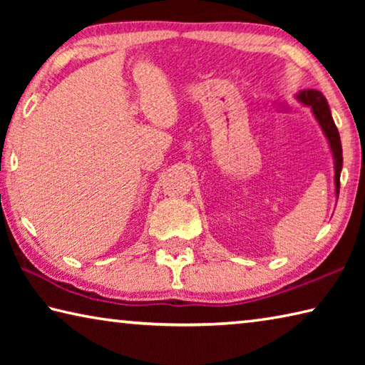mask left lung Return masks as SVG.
<instances>
[{
  "label": "left lung",
  "mask_w": 365,
  "mask_h": 365,
  "mask_svg": "<svg viewBox=\"0 0 365 365\" xmlns=\"http://www.w3.org/2000/svg\"><path fill=\"white\" fill-rule=\"evenodd\" d=\"M298 101L309 106L312 110L314 117H316L319 125L322 127V132L329 140L330 150L333 154V164H335V193L338 197L339 193V174L343 169V150H341V140H339L338 128L333 122V117L330 113L329 103H327L325 96L317 90H302L298 95Z\"/></svg>",
  "instance_id": "1"
}]
</instances>
